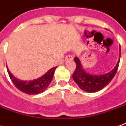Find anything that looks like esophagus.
Returning <instances> with one entry per match:
<instances>
[{
    "label": "esophagus",
    "instance_id": "esophagus-1",
    "mask_svg": "<svg viewBox=\"0 0 126 126\" xmlns=\"http://www.w3.org/2000/svg\"><path fill=\"white\" fill-rule=\"evenodd\" d=\"M74 59V57H72V55H67L65 57V61H68V60H72Z\"/></svg>",
    "mask_w": 126,
    "mask_h": 126
}]
</instances>
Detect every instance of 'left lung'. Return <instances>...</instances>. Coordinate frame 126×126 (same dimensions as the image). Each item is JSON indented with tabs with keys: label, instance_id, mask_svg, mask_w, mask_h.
Listing matches in <instances>:
<instances>
[{
	"label": "left lung",
	"instance_id": "left-lung-1",
	"mask_svg": "<svg viewBox=\"0 0 126 126\" xmlns=\"http://www.w3.org/2000/svg\"><path fill=\"white\" fill-rule=\"evenodd\" d=\"M120 56L121 55H119L118 62L114 69L106 74L102 75H91L87 73L82 68L79 59L75 57L74 61L76 67L75 72L72 75L74 80L82 90L88 93L97 92L102 89L109 84L116 74L119 64Z\"/></svg>",
	"mask_w": 126,
	"mask_h": 126
}]
</instances>
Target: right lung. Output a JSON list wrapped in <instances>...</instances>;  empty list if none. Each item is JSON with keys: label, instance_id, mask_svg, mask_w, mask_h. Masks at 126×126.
<instances>
[{"label": "right lung", "instance_id": "1", "mask_svg": "<svg viewBox=\"0 0 126 126\" xmlns=\"http://www.w3.org/2000/svg\"><path fill=\"white\" fill-rule=\"evenodd\" d=\"M57 67H54L51 68L50 70L45 74L44 75L41 76L40 78L32 80H21L16 78L14 75L9 72V70L7 67L8 74L11 78V81L14 83L16 87L21 91L22 92L25 93L29 95H35V94H41L44 91L52 81L54 71Z\"/></svg>", "mask_w": 126, "mask_h": 126}]
</instances>
